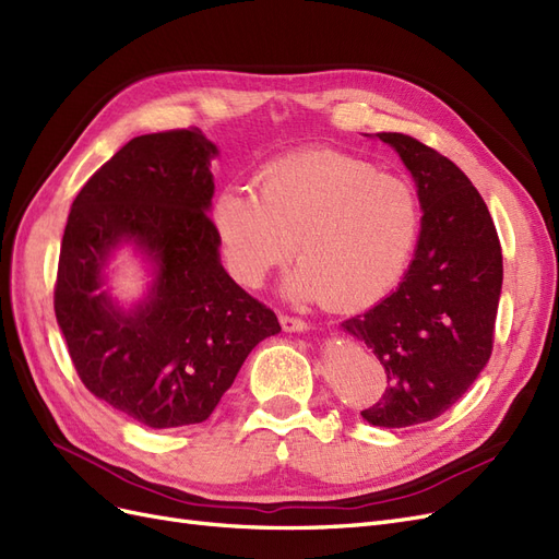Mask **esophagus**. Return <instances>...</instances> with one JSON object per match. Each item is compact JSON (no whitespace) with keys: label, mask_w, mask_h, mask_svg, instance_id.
I'll use <instances>...</instances> for the list:
<instances>
[{"label":"esophagus","mask_w":559,"mask_h":559,"mask_svg":"<svg viewBox=\"0 0 559 559\" xmlns=\"http://www.w3.org/2000/svg\"><path fill=\"white\" fill-rule=\"evenodd\" d=\"M280 324H282L284 331H289V333L308 331V321H302V319L292 317V314H280Z\"/></svg>","instance_id":"obj_1"}]
</instances>
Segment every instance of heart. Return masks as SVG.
<instances>
[{"label": "heart", "instance_id": "heart-1", "mask_svg": "<svg viewBox=\"0 0 559 559\" xmlns=\"http://www.w3.org/2000/svg\"><path fill=\"white\" fill-rule=\"evenodd\" d=\"M212 222L235 280L257 289L298 253L284 294L333 308H361L401 280L419 235L417 193L399 175L333 148L263 165L257 193L228 186Z\"/></svg>", "mask_w": 559, "mask_h": 559}]
</instances>
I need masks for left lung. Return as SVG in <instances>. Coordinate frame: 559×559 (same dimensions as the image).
Returning a JSON list of instances; mask_svg holds the SVG:
<instances>
[{
    "label": "left lung",
    "mask_w": 559,
    "mask_h": 559,
    "mask_svg": "<svg viewBox=\"0 0 559 559\" xmlns=\"http://www.w3.org/2000/svg\"><path fill=\"white\" fill-rule=\"evenodd\" d=\"M376 138L415 179L421 230L399 289L343 331L373 349L386 373L382 399L361 417L401 429L452 408L489 361L503 259L485 200L460 167L411 134Z\"/></svg>",
    "instance_id": "obj_1"
}]
</instances>
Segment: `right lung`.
<instances>
[{
	"label": "right lung",
	"mask_w": 559,
	"mask_h": 559,
	"mask_svg": "<svg viewBox=\"0 0 559 559\" xmlns=\"http://www.w3.org/2000/svg\"><path fill=\"white\" fill-rule=\"evenodd\" d=\"M216 154L198 128L142 134L67 216L53 306L72 364L91 394L151 429L205 421L249 352L282 331L218 257L207 214ZM121 243L155 263V284L130 311L102 289Z\"/></svg>",
	"instance_id": "1"
}]
</instances>
